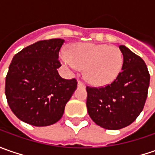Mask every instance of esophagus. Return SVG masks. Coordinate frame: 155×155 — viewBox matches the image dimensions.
I'll list each match as a JSON object with an SVG mask.
<instances>
[{"label": "esophagus", "instance_id": "34e87169", "mask_svg": "<svg viewBox=\"0 0 155 155\" xmlns=\"http://www.w3.org/2000/svg\"><path fill=\"white\" fill-rule=\"evenodd\" d=\"M78 87H84V84L81 82L80 80L78 81Z\"/></svg>", "mask_w": 155, "mask_h": 155}]
</instances>
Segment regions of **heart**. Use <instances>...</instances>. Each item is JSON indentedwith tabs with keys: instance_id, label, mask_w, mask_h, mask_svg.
Returning <instances> with one entry per match:
<instances>
[{
	"instance_id": "obj_1",
	"label": "heart",
	"mask_w": 155,
	"mask_h": 155,
	"mask_svg": "<svg viewBox=\"0 0 155 155\" xmlns=\"http://www.w3.org/2000/svg\"><path fill=\"white\" fill-rule=\"evenodd\" d=\"M61 60L72 71L84 68V76L95 86H104L116 80L122 71L123 56L117 46L80 43L71 46Z\"/></svg>"
}]
</instances>
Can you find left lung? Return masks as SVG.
I'll use <instances>...</instances> for the list:
<instances>
[{
    "mask_svg": "<svg viewBox=\"0 0 155 155\" xmlns=\"http://www.w3.org/2000/svg\"><path fill=\"white\" fill-rule=\"evenodd\" d=\"M122 71L105 87H86L88 114L102 128L116 130L130 125L142 111L150 75L143 59L125 45Z\"/></svg>",
    "mask_w": 155,
    "mask_h": 155,
    "instance_id": "8db88e82",
    "label": "left lung"
}]
</instances>
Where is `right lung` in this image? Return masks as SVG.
I'll use <instances>...</instances> for the list:
<instances>
[{
  "instance_id": "right-lung-1",
  "label": "right lung",
  "mask_w": 155,
  "mask_h": 155,
  "mask_svg": "<svg viewBox=\"0 0 155 155\" xmlns=\"http://www.w3.org/2000/svg\"><path fill=\"white\" fill-rule=\"evenodd\" d=\"M62 39L41 40L15 54L6 77L8 104L22 122L49 126L62 117L65 104L77 89V80L64 79L58 52Z\"/></svg>"
}]
</instances>
